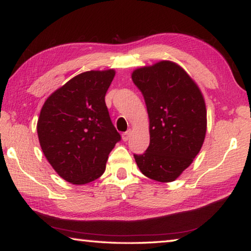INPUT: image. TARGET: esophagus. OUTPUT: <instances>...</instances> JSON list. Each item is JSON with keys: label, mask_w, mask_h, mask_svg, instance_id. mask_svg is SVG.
<instances>
[{"label": "esophagus", "mask_w": 251, "mask_h": 251, "mask_svg": "<svg viewBox=\"0 0 251 251\" xmlns=\"http://www.w3.org/2000/svg\"><path fill=\"white\" fill-rule=\"evenodd\" d=\"M130 135H131V130H130V129H128L127 131H125V133H123V135H122L123 141H124V142H127V141H128V139L130 138Z\"/></svg>", "instance_id": "1"}]
</instances>
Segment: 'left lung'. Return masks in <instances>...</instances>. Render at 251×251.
Instances as JSON below:
<instances>
[{"label": "left lung", "instance_id": "left-lung-1", "mask_svg": "<svg viewBox=\"0 0 251 251\" xmlns=\"http://www.w3.org/2000/svg\"><path fill=\"white\" fill-rule=\"evenodd\" d=\"M150 117V146L134 154L146 177L174 181L193 163L206 136L207 112L197 84L171 61L137 69L131 74Z\"/></svg>", "mask_w": 251, "mask_h": 251}]
</instances>
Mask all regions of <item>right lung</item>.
<instances>
[{"instance_id":"add662e5","label":"right lung","mask_w":251,"mask_h":251,"mask_svg":"<svg viewBox=\"0 0 251 251\" xmlns=\"http://www.w3.org/2000/svg\"><path fill=\"white\" fill-rule=\"evenodd\" d=\"M115 71H88L50 95L37 121L46 159L63 179L84 185L103 175L109 152L121 141L105 95Z\"/></svg>"}]
</instances>
